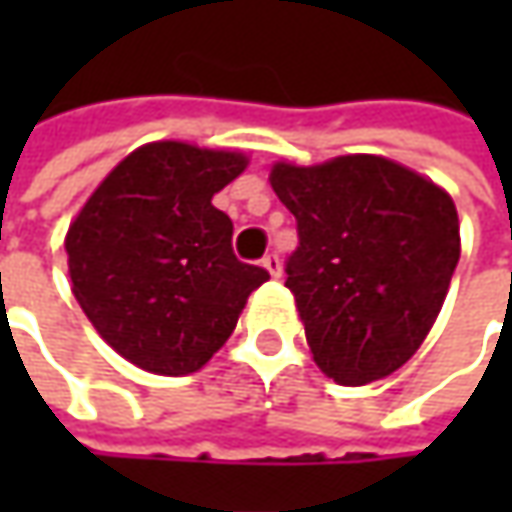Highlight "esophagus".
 I'll return each mask as SVG.
<instances>
[{
	"label": "esophagus",
	"instance_id": "1",
	"mask_svg": "<svg viewBox=\"0 0 512 512\" xmlns=\"http://www.w3.org/2000/svg\"><path fill=\"white\" fill-rule=\"evenodd\" d=\"M262 267H265L273 279H279L282 276V259H279V253H267L265 259H262Z\"/></svg>",
	"mask_w": 512,
	"mask_h": 512
}]
</instances>
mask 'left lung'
Returning a JSON list of instances; mask_svg holds the SVG:
<instances>
[{
	"label": "left lung",
	"instance_id": "8db88e82",
	"mask_svg": "<svg viewBox=\"0 0 512 512\" xmlns=\"http://www.w3.org/2000/svg\"><path fill=\"white\" fill-rule=\"evenodd\" d=\"M270 185L296 216L285 273L313 362L339 384L399 370L424 342L459 265V213L442 187L384 156H339Z\"/></svg>",
	"mask_w": 512,
	"mask_h": 512
}]
</instances>
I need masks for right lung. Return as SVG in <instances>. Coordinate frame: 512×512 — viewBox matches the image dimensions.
Here are the masks:
<instances>
[{
    "label": "right lung",
    "instance_id": "obj_1",
    "mask_svg": "<svg viewBox=\"0 0 512 512\" xmlns=\"http://www.w3.org/2000/svg\"><path fill=\"white\" fill-rule=\"evenodd\" d=\"M247 168L236 150L150 142L110 170L73 219V296L136 367L187 376L230 339L247 296L270 279L233 253L213 196Z\"/></svg>",
    "mask_w": 512,
    "mask_h": 512
}]
</instances>
